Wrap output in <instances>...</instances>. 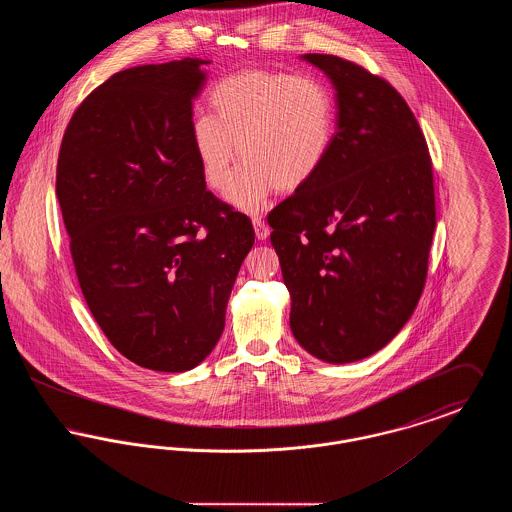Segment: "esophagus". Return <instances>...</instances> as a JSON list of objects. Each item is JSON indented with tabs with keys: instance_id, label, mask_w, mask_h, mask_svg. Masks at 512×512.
Segmentation results:
<instances>
[{
	"instance_id": "esophagus-1",
	"label": "esophagus",
	"mask_w": 512,
	"mask_h": 512,
	"mask_svg": "<svg viewBox=\"0 0 512 512\" xmlns=\"http://www.w3.org/2000/svg\"><path fill=\"white\" fill-rule=\"evenodd\" d=\"M253 228H255V236L259 242H265L270 234V228L265 224V220L261 217H253Z\"/></svg>"
}]
</instances>
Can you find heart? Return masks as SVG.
<instances>
[{
	"label": "heart",
	"mask_w": 512,
	"mask_h": 512,
	"mask_svg": "<svg viewBox=\"0 0 512 512\" xmlns=\"http://www.w3.org/2000/svg\"><path fill=\"white\" fill-rule=\"evenodd\" d=\"M209 103L213 117L192 121L195 155L217 192L230 188L243 155L248 165L228 201L245 213H257L274 188L295 192L309 184L334 142V96L315 76L247 69L219 80Z\"/></svg>",
	"instance_id": "1"
}]
</instances>
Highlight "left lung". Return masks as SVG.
Returning <instances> with one entry per match:
<instances>
[{"label": "left lung", "mask_w": 512, "mask_h": 512, "mask_svg": "<svg viewBox=\"0 0 512 512\" xmlns=\"http://www.w3.org/2000/svg\"><path fill=\"white\" fill-rule=\"evenodd\" d=\"M301 59L336 90V134L317 176L272 211L270 244L295 340L343 365L388 345L424 290L436 228L432 159L390 82L336 55Z\"/></svg>", "instance_id": "8db88e82"}]
</instances>
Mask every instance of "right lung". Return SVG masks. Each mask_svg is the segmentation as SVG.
<instances>
[{"mask_svg": "<svg viewBox=\"0 0 512 512\" xmlns=\"http://www.w3.org/2000/svg\"><path fill=\"white\" fill-rule=\"evenodd\" d=\"M203 65L186 57L113 74L80 103L55 194L80 290L128 361L157 372L199 365L224 330L251 220L205 190L192 144Z\"/></svg>", "mask_w": 512, "mask_h": 512, "instance_id": "right-lung-1", "label": "right lung"}]
</instances>
